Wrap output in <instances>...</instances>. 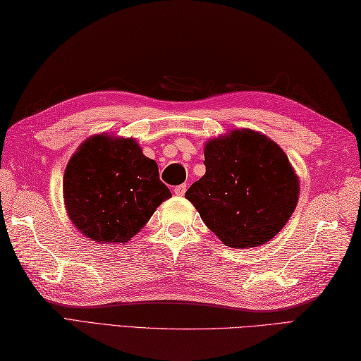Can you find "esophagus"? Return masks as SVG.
<instances>
[{"label": "esophagus", "mask_w": 361, "mask_h": 361, "mask_svg": "<svg viewBox=\"0 0 361 361\" xmlns=\"http://www.w3.org/2000/svg\"><path fill=\"white\" fill-rule=\"evenodd\" d=\"M186 185H180V186H175V189H173V192H175V195H178V197H183L185 195V192H186Z\"/></svg>", "instance_id": "obj_1"}]
</instances>
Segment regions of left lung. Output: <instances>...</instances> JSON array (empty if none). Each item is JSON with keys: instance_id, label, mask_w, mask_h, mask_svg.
I'll list each match as a JSON object with an SVG mask.
<instances>
[{"instance_id": "left-lung-1", "label": "left lung", "mask_w": 361, "mask_h": 361, "mask_svg": "<svg viewBox=\"0 0 361 361\" xmlns=\"http://www.w3.org/2000/svg\"><path fill=\"white\" fill-rule=\"evenodd\" d=\"M206 173L186 198L226 247L251 248L278 234L293 214L299 180L278 144L250 128L204 145Z\"/></svg>"}]
</instances>
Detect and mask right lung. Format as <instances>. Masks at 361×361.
<instances>
[{"mask_svg": "<svg viewBox=\"0 0 361 361\" xmlns=\"http://www.w3.org/2000/svg\"><path fill=\"white\" fill-rule=\"evenodd\" d=\"M172 194L158 164L133 137L94 135L79 145L63 175L70 220L88 239L126 243Z\"/></svg>", "mask_w": 361, "mask_h": 361, "instance_id": "obj_1", "label": "right lung"}]
</instances>
